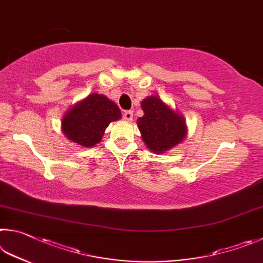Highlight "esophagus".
I'll list each match as a JSON object with an SVG mask.
<instances>
[{
  "label": "esophagus",
  "instance_id": "34e87169",
  "mask_svg": "<svg viewBox=\"0 0 263 263\" xmlns=\"http://www.w3.org/2000/svg\"><path fill=\"white\" fill-rule=\"evenodd\" d=\"M123 120H126V121L130 122L133 120V112L132 110H126V112L123 113Z\"/></svg>",
  "mask_w": 263,
  "mask_h": 263
}]
</instances>
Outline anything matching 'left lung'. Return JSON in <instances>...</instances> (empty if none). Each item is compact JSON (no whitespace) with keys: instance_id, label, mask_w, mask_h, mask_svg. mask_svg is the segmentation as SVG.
<instances>
[{"instance_id":"8db88e82","label":"left lung","mask_w":263,"mask_h":263,"mask_svg":"<svg viewBox=\"0 0 263 263\" xmlns=\"http://www.w3.org/2000/svg\"><path fill=\"white\" fill-rule=\"evenodd\" d=\"M144 115L137 120L142 140L151 153L165 154L186 139L187 126L182 114L157 96L141 101Z\"/></svg>"}]
</instances>
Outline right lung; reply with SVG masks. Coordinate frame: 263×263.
Here are the masks:
<instances>
[{"label": "right lung", "mask_w": 263, "mask_h": 263, "mask_svg": "<svg viewBox=\"0 0 263 263\" xmlns=\"http://www.w3.org/2000/svg\"><path fill=\"white\" fill-rule=\"evenodd\" d=\"M120 118L121 112L114 101L104 95L91 93L64 113L61 129L73 143L92 148L103 139L108 124Z\"/></svg>", "instance_id": "obj_1"}]
</instances>
